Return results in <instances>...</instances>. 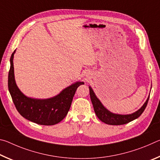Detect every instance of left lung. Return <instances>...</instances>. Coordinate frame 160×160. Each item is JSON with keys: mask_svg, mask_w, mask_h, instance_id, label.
<instances>
[{"mask_svg": "<svg viewBox=\"0 0 160 160\" xmlns=\"http://www.w3.org/2000/svg\"><path fill=\"white\" fill-rule=\"evenodd\" d=\"M90 95L91 98L92 103L94 112H95L97 117L99 118L100 121L107 124L109 125H123V124L128 123L131 121H133L134 119L138 118L139 116L142 114V112H144L146 107H147L149 97L143 106L140 108L139 110L133 113L128 115H121V114H115L110 112L107 109H105L104 107L102 104L99 100L97 99V97L95 96L94 92L90 87Z\"/></svg>", "mask_w": 160, "mask_h": 160, "instance_id": "left-lung-1", "label": "left lung"}]
</instances>
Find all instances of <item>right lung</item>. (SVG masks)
Instances as JSON below:
<instances>
[{
    "label": "right lung",
    "instance_id": "right-lung-1",
    "mask_svg": "<svg viewBox=\"0 0 160 160\" xmlns=\"http://www.w3.org/2000/svg\"><path fill=\"white\" fill-rule=\"evenodd\" d=\"M10 57L8 73V90L12 102L20 114L28 120L40 125H55L66 117L70 109L77 88L83 82H75L68 87L57 96L47 99H36L26 97L16 85L14 77L13 57Z\"/></svg>",
    "mask_w": 160,
    "mask_h": 160
}]
</instances>
